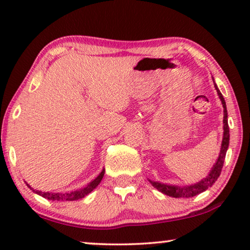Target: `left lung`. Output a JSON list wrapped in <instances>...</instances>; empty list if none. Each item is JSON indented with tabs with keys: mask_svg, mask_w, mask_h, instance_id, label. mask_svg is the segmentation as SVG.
Returning <instances> with one entry per match:
<instances>
[{
	"mask_svg": "<svg viewBox=\"0 0 250 250\" xmlns=\"http://www.w3.org/2000/svg\"><path fill=\"white\" fill-rule=\"evenodd\" d=\"M214 81V80H213ZM215 90L217 91L218 98L222 102V105H223V139H222V145H221V150L220 155H218L216 162L211 167L209 173L206 177H204L203 180L199 181V182L190 184V186H174V184H166L162 182H155V181L149 180V182L152 184V187H155L157 190L163 192L164 194H167V196L173 197V198H191L197 196L204 191H206L208 188H210L213 184L216 182V180L220 176L222 172V167H223L225 155H227L228 148H229V141H230V129H229V124H228V110H227V104H225V100L223 95L218 90L216 83L214 82Z\"/></svg>",
	"mask_w": 250,
	"mask_h": 250,
	"instance_id": "8db88e82",
	"label": "left lung"
}]
</instances>
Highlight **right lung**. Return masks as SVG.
<instances>
[{"label": "right lung", "instance_id": "add662e5", "mask_svg": "<svg viewBox=\"0 0 250 250\" xmlns=\"http://www.w3.org/2000/svg\"><path fill=\"white\" fill-rule=\"evenodd\" d=\"M104 175V169H102V172L99 174V175L95 177V179L92 181L87 184L86 187L82 188V189H78V190H75V191H68V192H64V193H59V192H44V191H40V190H36V189H33L32 187L29 186L28 183L26 182L27 187L29 188L30 190L33 191L34 193L36 194H40L41 197L45 198V199H49V200H52V201H73V200H78V199H82V198H84L85 196H87L88 193L92 192L95 188H97L99 184H100L102 177Z\"/></svg>", "mask_w": 250, "mask_h": 250}]
</instances>
